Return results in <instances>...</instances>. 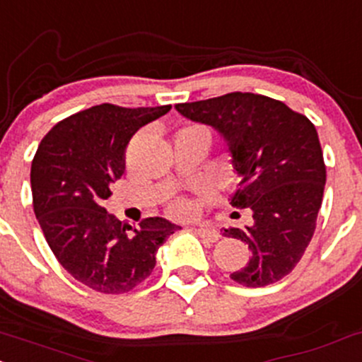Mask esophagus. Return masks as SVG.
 <instances>
[{
	"label": "esophagus",
	"instance_id": "1",
	"mask_svg": "<svg viewBox=\"0 0 362 362\" xmlns=\"http://www.w3.org/2000/svg\"><path fill=\"white\" fill-rule=\"evenodd\" d=\"M194 230H196V233L201 237V239H204L208 242H216L218 239H220V233H218L216 230L208 228V226H197V228H194Z\"/></svg>",
	"mask_w": 362,
	"mask_h": 362
}]
</instances>
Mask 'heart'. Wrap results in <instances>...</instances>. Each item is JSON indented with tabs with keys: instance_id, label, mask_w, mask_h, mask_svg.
Segmentation results:
<instances>
[{
	"instance_id": "b5f03b06",
	"label": "heart",
	"mask_w": 362,
	"mask_h": 362,
	"mask_svg": "<svg viewBox=\"0 0 362 362\" xmlns=\"http://www.w3.org/2000/svg\"><path fill=\"white\" fill-rule=\"evenodd\" d=\"M187 132H197V134H204L206 137H209V132L204 129V127H189L185 129ZM194 204L189 199H184V197H178L175 199L172 204L168 206V213L172 214L173 218H190L194 214Z\"/></svg>"
}]
</instances>
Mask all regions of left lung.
Listing matches in <instances>:
<instances>
[{"instance_id": "obj_1", "label": "left lung", "mask_w": 362, "mask_h": 362, "mask_svg": "<svg viewBox=\"0 0 362 362\" xmlns=\"http://www.w3.org/2000/svg\"><path fill=\"white\" fill-rule=\"evenodd\" d=\"M178 113L223 136L240 177L232 206L252 211L251 225L223 235L249 245L251 259L230 278L264 287L296 268L313 239L327 166L316 127L278 99L228 93L175 105Z\"/></svg>"}]
</instances>
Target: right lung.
<instances>
[{"label": "right lung", "instance_id": "add662e5", "mask_svg": "<svg viewBox=\"0 0 362 362\" xmlns=\"http://www.w3.org/2000/svg\"><path fill=\"white\" fill-rule=\"evenodd\" d=\"M172 110L103 105L58 122L30 166L35 218L58 263L101 293H125L153 273L160 245L180 226L160 216L122 223L103 202L123 175L125 149L141 127Z\"/></svg>", "mask_w": 362, "mask_h": 362}]
</instances>
